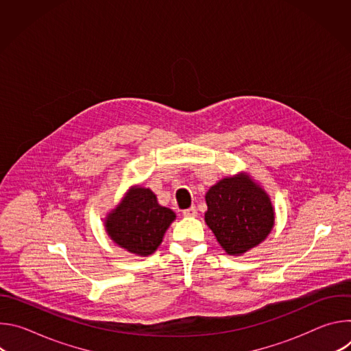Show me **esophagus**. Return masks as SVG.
<instances>
[{
	"instance_id": "34e87169",
	"label": "esophagus",
	"mask_w": 351,
	"mask_h": 351,
	"mask_svg": "<svg viewBox=\"0 0 351 351\" xmlns=\"http://www.w3.org/2000/svg\"><path fill=\"white\" fill-rule=\"evenodd\" d=\"M183 215L184 217H195L197 215V208L195 207H190V208L183 211Z\"/></svg>"
}]
</instances>
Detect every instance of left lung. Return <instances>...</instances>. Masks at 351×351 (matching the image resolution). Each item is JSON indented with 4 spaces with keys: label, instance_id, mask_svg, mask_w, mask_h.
Listing matches in <instances>:
<instances>
[{
    "label": "left lung",
    "instance_id": "left-lung-1",
    "mask_svg": "<svg viewBox=\"0 0 351 351\" xmlns=\"http://www.w3.org/2000/svg\"><path fill=\"white\" fill-rule=\"evenodd\" d=\"M206 202V222L229 256L258 245L275 225L269 195L247 173L219 180L207 191Z\"/></svg>",
    "mask_w": 351,
    "mask_h": 351
}]
</instances>
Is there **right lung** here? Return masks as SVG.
Wrapping results in <instances>:
<instances>
[{
    "label": "right lung",
    "instance_id": "1",
    "mask_svg": "<svg viewBox=\"0 0 351 351\" xmlns=\"http://www.w3.org/2000/svg\"><path fill=\"white\" fill-rule=\"evenodd\" d=\"M175 218L172 210L158 204L152 190L133 186L107 215L104 225L115 244L132 254L145 257L158 248Z\"/></svg>",
    "mask_w": 351,
    "mask_h": 351
}]
</instances>
